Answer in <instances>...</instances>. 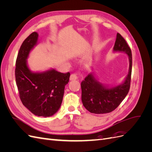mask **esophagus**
Segmentation results:
<instances>
[{"label":"esophagus","mask_w":152,"mask_h":152,"mask_svg":"<svg viewBox=\"0 0 152 152\" xmlns=\"http://www.w3.org/2000/svg\"><path fill=\"white\" fill-rule=\"evenodd\" d=\"M79 78V73H74L70 75V80H76Z\"/></svg>","instance_id":"esophagus-1"}]
</instances>
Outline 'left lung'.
I'll return each instance as SVG.
<instances>
[{"label": "left lung", "mask_w": 152, "mask_h": 152, "mask_svg": "<svg viewBox=\"0 0 152 152\" xmlns=\"http://www.w3.org/2000/svg\"><path fill=\"white\" fill-rule=\"evenodd\" d=\"M113 50L126 52L129 58V69L126 80L122 85L107 88L89 73L81 82L82 101L89 112L95 114L112 112L126 98L130 89L132 72V53L126 40L117 33Z\"/></svg>", "instance_id": "1"}]
</instances>
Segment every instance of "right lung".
<instances>
[{
    "instance_id": "add662e5",
    "label": "right lung",
    "mask_w": 152,
    "mask_h": 152,
    "mask_svg": "<svg viewBox=\"0 0 152 152\" xmlns=\"http://www.w3.org/2000/svg\"><path fill=\"white\" fill-rule=\"evenodd\" d=\"M37 40L38 34L34 31L22 43L16 58L15 78L23 104L35 115L46 117L60 108L70 73L55 70L42 73L30 71L26 59Z\"/></svg>"
}]
</instances>
